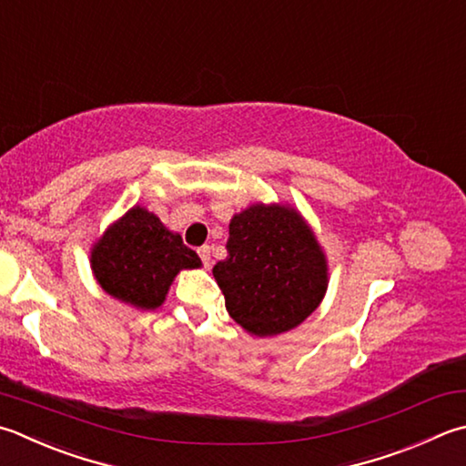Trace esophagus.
<instances>
[{"label": "esophagus", "mask_w": 466, "mask_h": 466, "mask_svg": "<svg viewBox=\"0 0 466 466\" xmlns=\"http://www.w3.org/2000/svg\"><path fill=\"white\" fill-rule=\"evenodd\" d=\"M198 256H200V259H203V266L208 269L210 268V248L208 245H203V248L198 249Z\"/></svg>", "instance_id": "esophagus-1"}]
</instances>
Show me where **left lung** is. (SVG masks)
I'll return each mask as SVG.
<instances>
[{"instance_id": "8db88e82", "label": "left lung", "mask_w": 466, "mask_h": 466, "mask_svg": "<svg viewBox=\"0 0 466 466\" xmlns=\"http://www.w3.org/2000/svg\"><path fill=\"white\" fill-rule=\"evenodd\" d=\"M227 259L213 268L231 319L256 337L292 330L319 309L329 266L296 208L251 205L229 223Z\"/></svg>"}]
</instances>
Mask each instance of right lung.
<instances>
[{
	"instance_id": "right-lung-1",
	"label": "right lung",
	"mask_w": 466,
	"mask_h": 466,
	"mask_svg": "<svg viewBox=\"0 0 466 466\" xmlns=\"http://www.w3.org/2000/svg\"><path fill=\"white\" fill-rule=\"evenodd\" d=\"M200 258L144 207L117 218L91 249L99 286L117 300L142 310L162 306L180 269L200 268Z\"/></svg>"
}]
</instances>
